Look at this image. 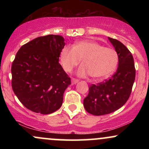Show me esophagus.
<instances>
[{
	"mask_svg": "<svg viewBox=\"0 0 149 149\" xmlns=\"http://www.w3.org/2000/svg\"><path fill=\"white\" fill-rule=\"evenodd\" d=\"M78 82V80L77 79V78H71V84L72 85H74L76 84Z\"/></svg>",
	"mask_w": 149,
	"mask_h": 149,
	"instance_id": "1",
	"label": "esophagus"
}]
</instances>
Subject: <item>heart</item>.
<instances>
[{
	"instance_id": "obj_1",
	"label": "heart",
	"mask_w": 149,
	"mask_h": 149,
	"mask_svg": "<svg viewBox=\"0 0 149 149\" xmlns=\"http://www.w3.org/2000/svg\"><path fill=\"white\" fill-rule=\"evenodd\" d=\"M80 60L83 66L78 71L79 76L90 74L92 78L102 79L113 72L119 57L116 49L92 41H80L74 47L66 45L61 50V64L66 72H71Z\"/></svg>"
}]
</instances>
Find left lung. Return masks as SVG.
Returning a JSON list of instances; mask_svg holds the SVG:
<instances>
[{"label":"left lung","instance_id":"1","mask_svg":"<svg viewBox=\"0 0 149 149\" xmlns=\"http://www.w3.org/2000/svg\"><path fill=\"white\" fill-rule=\"evenodd\" d=\"M118 54V67L111 78L92 84L83 101L85 110L95 116H102L118 110L128 100L135 79L136 70L130 51L116 39L109 38Z\"/></svg>","mask_w":149,"mask_h":149}]
</instances>
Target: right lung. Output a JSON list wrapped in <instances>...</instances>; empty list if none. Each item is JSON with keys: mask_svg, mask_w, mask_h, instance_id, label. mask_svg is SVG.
I'll return each mask as SVG.
<instances>
[{"mask_svg": "<svg viewBox=\"0 0 149 149\" xmlns=\"http://www.w3.org/2000/svg\"><path fill=\"white\" fill-rule=\"evenodd\" d=\"M65 45L59 35L38 37L22 45L12 64V88L26 109L49 114L61 107L71 78L59 63Z\"/></svg>", "mask_w": 149, "mask_h": 149, "instance_id": "1", "label": "right lung"}]
</instances>
